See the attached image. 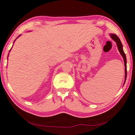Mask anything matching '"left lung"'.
Here are the masks:
<instances>
[{
	"mask_svg": "<svg viewBox=\"0 0 135 135\" xmlns=\"http://www.w3.org/2000/svg\"><path fill=\"white\" fill-rule=\"evenodd\" d=\"M110 36L112 37V38L113 39V40L115 41V42L117 43V47H118V49L119 52H120L121 55L122 56L123 59V60H124V67H125V69H124V71H125V81H126V78H127V58H126V55H125V54L124 53V51H123V45H122V42H121V41L120 40V38L118 37V36L116 34H110ZM125 83V82H124Z\"/></svg>",
	"mask_w": 135,
	"mask_h": 135,
	"instance_id": "8db88e82",
	"label": "left lung"
}]
</instances>
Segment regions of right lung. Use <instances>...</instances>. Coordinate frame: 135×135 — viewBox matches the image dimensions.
<instances>
[{
	"label": "right lung",
	"mask_w": 135,
	"mask_h": 135,
	"mask_svg": "<svg viewBox=\"0 0 135 135\" xmlns=\"http://www.w3.org/2000/svg\"><path fill=\"white\" fill-rule=\"evenodd\" d=\"M19 36H20V35H19ZM19 36H18V37H19ZM15 40H16V39H15ZM15 41H14V42H15Z\"/></svg>",
	"instance_id": "obj_1"
}]
</instances>
